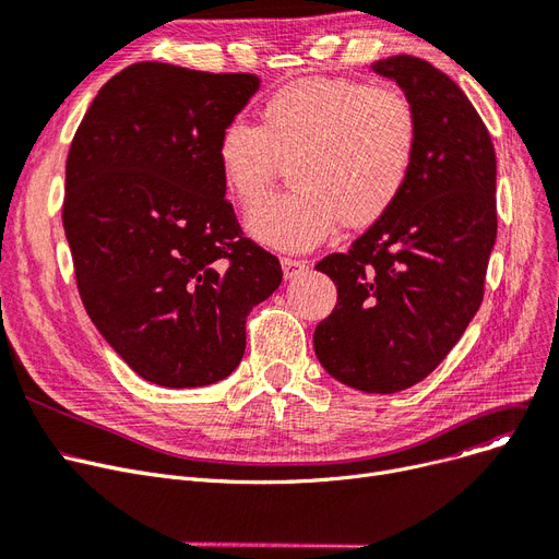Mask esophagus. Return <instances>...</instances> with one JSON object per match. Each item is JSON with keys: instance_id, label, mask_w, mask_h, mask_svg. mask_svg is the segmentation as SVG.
<instances>
[{"instance_id": "obj_1", "label": "esophagus", "mask_w": 559, "mask_h": 559, "mask_svg": "<svg viewBox=\"0 0 559 559\" xmlns=\"http://www.w3.org/2000/svg\"><path fill=\"white\" fill-rule=\"evenodd\" d=\"M283 266V276L285 278H297L308 270V262L306 260H297V258H283L281 260Z\"/></svg>"}]
</instances>
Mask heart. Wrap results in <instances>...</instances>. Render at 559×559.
I'll return each mask as SVG.
<instances>
[{"label":"heart","mask_w":559,"mask_h":559,"mask_svg":"<svg viewBox=\"0 0 559 559\" xmlns=\"http://www.w3.org/2000/svg\"><path fill=\"white\" fill-rule=\"evenodd\" d=\"M420 128L404 93L347 78H308L278 88L260 126L230 120L214 157L241 207L258 205L283 166L293 191L249 214L266 247L306 251L340 224L370 228L395 207L414 176Z\"/></svg>","instance_id":"1"}]
</instances>
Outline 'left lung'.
Here are the masks:
<instances>
[{
	"label": "left lung",
	"instance_id": "1",
	"mask_svg": "<svg viewBox=\"0 0 559 559\" xmlns=\"http://www.w3.org/2000/svg\"><path fill=\"white\" fill-rule=\"evenodd\" d=\"M372 70L416 109V168L381 222L314 264L337 304L312 345L333 379L388 395L439 368L484 299L498 233L496 151L464 91L429 61L397 55Z\"/></svg>",
	"mask_w": 559,
	"mask_h": 559
}]
</instances>
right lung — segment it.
Here are the masks:
<instances>
[{"instance_id":"1","label":"right lung","mask_w":559,"mask_h":559,"mask_svg":"<svg viewBox=\"0 0 559 559\" xmlns=\"http://www.w3.org/2000/svg\"><path fill=\"white\" fill-rule=\"evenodd\" d=\"M258 88L251 72L132 63L70 143L63 230L82 304L151 383L226 379L245 356L249 312L283 281L278 258L241 233L214 157Z\"/></svg>"}]
</instances>
